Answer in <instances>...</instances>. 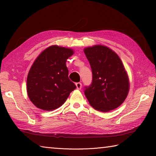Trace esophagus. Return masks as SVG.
I'll return each instance as SVG.
<instances>
[{
  "mask_svg": "<svg viewBox=\"0 0 156 156\" xmlns=\"http://www.w3.org/2000/svg\"><path fill=\"white\" fill-rule=\"evenodd\" d=\"M75 84H76V87H77V89L80 90V89H81V88H82V83H81L79 82V83H77Z\"/></svg>",
  "mask_w": 156,
  "mask_h": 156,
  "instance_id": "obj_1",
  "label": "esophagus"
}]
</instances>
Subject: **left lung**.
<instances>
[{"instance_id":"8db88e82","label":"left lung","mask_w":156,"mask_h":156,"mask_svg":"<svg viewBox=\"0 0 156 156\" xmlns=\"http://www.w3.org/2000/svg\"><path fill=\"white\" fill-rule=\"evenodd\" d=\"M92 73V81L84 94L97 111L107 112L119 107L129 91L127 75L119 56L111 49L95 45L84 49Z\"/></svg>"}]
</instances>
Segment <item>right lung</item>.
Returning a JSON list of instances; mask_svg holds the SVG:
<instances>
[{
    "instance_id": "right-lung-1",
    "label": "right lung",
    "mask_w": 156,
    "mask_h": 156,
    "mask_svg": "<svg viewBox=\"0 0 156 156\" xmlns=\"http://www.w3.org/2000/svg\"><path fill=\"white\" fill-rule=\"evenodd\" d=\"M72 49L53 45L45 49L32 64L27 77V93L37 108L52 111L62 105L76 88L68 77L66 65Z\"/></svg>"
}]
</instances>
